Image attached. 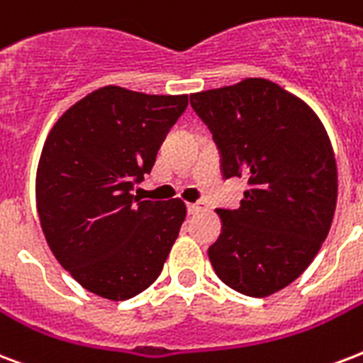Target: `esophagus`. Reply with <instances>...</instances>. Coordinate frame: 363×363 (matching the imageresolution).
Masks as SVG:
<instances>
[{"instance_id":"esophagus-1","label":"esophagus","mask_w":363,"mask_h":363,"mask_svg":"<svg viewBox=\"0 0 363 363\" xmlns=\"http://www.w3.org/2000/svg\"><path fill=\"white\" fill-rule=\"evenodd\" d=\"M186 209H188V215H196V213L206 211L207 207H206V203L198 201V203H186Z\"/></svg>"}]
</instances>
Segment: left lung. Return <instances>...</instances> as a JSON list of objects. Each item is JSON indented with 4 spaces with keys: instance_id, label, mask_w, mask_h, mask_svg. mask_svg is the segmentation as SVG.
Listing matches in <instances>:
<instances>
[{
    "instance_id": "8db88e82",
    "label": "left lung",
    "mask_w": 363,
    "mask_h": 363,
    "mask_svg": "<svg viewBox=\"0 0 363 363\" xmlns=\"http://www.w3.org/2000/svg\"><path fill=\"white\" fill-rule=\"evenodd\" d=\"M211 131L225 179L245 177L238 209H217L223 230L209 247L220 280L268 297L308 268L337 206V163L312 108L276 83L243 82L190 95Z\"/></svg>"
}]
</instances>
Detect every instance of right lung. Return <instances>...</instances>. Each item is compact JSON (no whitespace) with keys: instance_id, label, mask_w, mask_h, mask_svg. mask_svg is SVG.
I'll list each match as a JSON object with an SVG mask.
<instances>
[{"instance_id":"add662e5","label":"right lung","mask_w":363,"mask_h":363,"mask_svg":"<svg viewBox=\"0 0 363 363\" xmlns=\"http://www.w3.org/2000/svg\"><path fill=\"white\" fill-rule=\"evenodd\" d=\"M186 95L108 85L68 108L41 150L35 200L52 255L87 291L125 301L150 287L175 243L181 200L138 201Z\"/></svg>"}]
</instances>
